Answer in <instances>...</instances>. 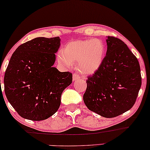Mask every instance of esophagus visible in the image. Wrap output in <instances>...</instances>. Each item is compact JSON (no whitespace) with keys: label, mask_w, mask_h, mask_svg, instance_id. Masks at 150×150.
Returning a JSON list of instances; mask_svg holds the SVG:
<instances>
[{"label":"esophagus","mask_w":150,"mask_h":150,"mask_svg":"<svg viewBox=\"0 0 150 150\" xmlns=\"http://www.w3.org/2000/svg\"><path fill=\"white\" fill-rule=\"evenodd\" d=\"M80 77V75H77V74H74L73 76V81H75V80H78Z\"/></svg>","instance_id":"obj_1"}]
</instances>
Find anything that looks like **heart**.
I'll return each mask as SVG.
<instances>
[{
    "instance_id": "b5f03b06",
    "label": "heart",
    "mask_w": 150,
    "mask_h": 150,
    "mask_svg": "<svg viewBox=\"0 0 150 150\" xmlns=\"http://www.w3.org/2000/svg\"><path fill=\"white\" fill-rule=\"evenodd\" d=\"M105 54L106 47L101 39H88L68 43L58 53L57 59L65 66L77 61V68L82 73L92 75L100 68Z\"/></svg>"
}]
</instances>
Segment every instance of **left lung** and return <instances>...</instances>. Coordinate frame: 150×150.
I'll list each match as a JSON object with an SVG mask.
<instances>
[{
	"instance_id": "left-lung-1",
	"label": "left lung",
	"mask_w": 150,
	"mask_h": 150,
	"mask_svg": "<svg viewBox=\"0 0 150 150\" xmlns=\"http://www.w3.org/2000/svg\"><path fill=\"white\" fill-rule=\"evenodd\" d=\"M104 61L89 75L84 102L90 111L105 118H113L135 104L142 85L137 58L123 41L108 36Z\"/></svg>"
}]
</instances>
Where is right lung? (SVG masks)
<instances>
[{"label":"right lung","mask_w":150,"mask_h":150,"mask_svg":"<svg viewBox=\"0 0 150 150\" xmlns=\"http://www.w3.org/2000/svg\"><path fill=\"white\" fill-rule=\"evenodd\" d=\"M60 38L37 37L13 53L4 76L7 99L22 118L47 119L58 111L62 92L72 83L70 72L53 67Z\"/></svg>","instance_id":"obj_1"}]
</instances>
